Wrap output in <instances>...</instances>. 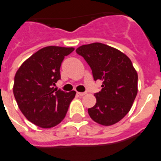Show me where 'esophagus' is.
<instances>
[{
  "instance_id": "34e87169",
  "label": "esophagus",
  "mask_w": 161,
  "mask_h": 161,
  "mask_svg": "<svg viewBox=\"0 0 161 161\" xmlns=\"http://www.w3.org/2000/svg\"><path fill=\"white\" fill-rule=\"evenodd\" d=\"M86 94V92H77V95L80 96V97H83V96H85Z\"/></svg>"
}]
</instances>
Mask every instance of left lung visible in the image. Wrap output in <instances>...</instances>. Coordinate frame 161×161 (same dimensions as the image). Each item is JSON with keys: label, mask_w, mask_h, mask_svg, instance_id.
<instances>
[{"label": "left lung", "mask_w": 161, "mask_h": 161, "mask_svg": "<svg viewBox=\"0 0 161 161\" xmlns=\"http://www.w3.org/2000/svg\"><path fill=\"white\" fill-rule=\"evenodd\" d=\"M75 51L90 65L95 80L103 81L102 90L95 94L97 103L88 108L90 117L102 125L115 124L127 115L136 97V69L125 53L104 43L85 44Z\"/></svg>", "instance_id": "8db88e82"}]
</instances>
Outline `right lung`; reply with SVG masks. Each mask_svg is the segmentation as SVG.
I'll use <instances>...</instances> for the list:
<instances>
[{"label":"right lung","mask_w":161,"mask_h":161,"mask_svg":"<svg viewBox=\"0 0 161 161\" xmlns=\"http://www.w3.org/2000/svg\"><path fill=\"white\" fill-rule=\"evenodd\" d=\"M74 48L48 46L25 60L15 75L13 94L27 120L43 128L63 120L76 92L53 89L60 79L61 63Z\"/></svg>","instance_id":"right-lung-1"}]
</instances>
